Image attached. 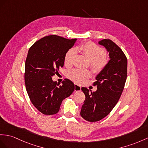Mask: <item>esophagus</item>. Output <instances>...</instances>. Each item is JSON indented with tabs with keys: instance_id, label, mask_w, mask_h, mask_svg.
<instances>
[{
	"instance_id": "obj_1",
	"label": "esophagus",
	"mask_w": 148,
	"mask_h": 148,
	"mask_svg": "<svg viewBox=\"0 0 148 148\" xmlns=\"http://www.w3.org/2000/svg\"><path fill=\"white\" fill-rule=\"evenodd\" d=\"M75 92H78V91H80L81 90V86H79L78 84H75Z\"/></svg>"
}]
</instances>
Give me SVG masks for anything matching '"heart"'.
Returning <instances> with one entry per match:
<instances>
[{
  "instance_id": "obj_1",
  "label": "heart",
  "mask_w": 148,
  "mask_h": 148,
  "mask_svg": "<svg viewBox=\"0 0 148 148\" xmlns=\"http://www.w3.org/2000/svg\"><path fill=\"white\" fill-rule=\"evenodd\" d=\"M77 51L81 52L89 61L90 68L93 73H99L108 63V58L104 54V49L94 42L88 41L78 46L76 49L70 48L68 50L64 57V63L66 66L69 67L73 64ZM66 76L74 82L81 83L89 78L90 73L86 70L71 69L67 71Z\"/></svg>"
}]
</instances>
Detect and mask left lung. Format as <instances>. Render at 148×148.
Here are the masks:
<instances>
[{
  "label": "left lung",
  "instance_id": "1",
  "mask_svg": "<svg viewBox=\"0 0 148 148\" xmlns=\"http://www.w3.org/2000/svg\"><path fill=\"white\" fill-rule=\"evenodd\" d=\"M99 44L105 47L109 53L110 60L97 75L93 83L97 88L95 92L82 88L85 100L80 115L90 122L102 119L114 109L123 91L127 74V58L119 47L110 39H102Z\"/></svg>",
  "mask_w": 148,
  "mask_h": 148
}]
</instances>
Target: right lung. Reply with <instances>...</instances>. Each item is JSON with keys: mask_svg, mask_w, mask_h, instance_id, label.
Segmentation results:
<instances>
[{"mask_svg": "<svg viewBox=\"0 0 148 148\" xmlns=\"http://www.w3.org/2000/svg\"><path fill=\"white\" fill-rule=\"evenodd\" d=\"M76 41L49 35L34 42L29 49L25 63V84L32 103L43 114H57L63 100L74 91L71 80L64 79L60 85L53 81L52 77L63 66L64 55Z\"/></svg>", "mask_w": 148, "mask_h": 148, "instance_id": "1", "label": "right lung"}]
</instances>
